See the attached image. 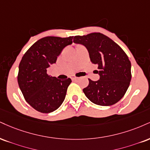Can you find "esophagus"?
Wrapping results in <instances>:
<instances>
[{
  "mask_svg": "<svg viewBox=\"0 0 150 150\" xmlns=\"http://www.w3.org/2000/svg\"><path fill=\"white\" fill-rule=\"evenodd\" d=\"M71 79H72V80H77V77H75V75H73V76L71 77Z\"/></svg>",
  "mask_w": 150,
  "mask_h": 150,
  "instance_id": "1",
  "label": "esophagus"
}]
</instances>
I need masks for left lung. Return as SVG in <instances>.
Segmentation results:
<instances>
[{"instance_id": "1", "label": "left lung", "mask_w": 150, "mask_h": 150, "mask_svg": "<svg viewBox=\"0 0 150 150\" xmlns=\"http://www.w3.org/2000/svg\"><path fill=\"white\" fill-rule=\"evenodd\" d=\"M73 42L84 45L91 63L98 66L100 79L92 81L83 92L89 100L102 106L119 101L129 88L131 80V64L124 50L112 40L100 33L77 35Z\"/></svg>"}]
</instances>
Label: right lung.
<instances>
[{"mask_svg": "<svg viewBox=\"0 0 150 150\" xmlns=\"http://www.w3.org/2000/svg\"><path fill=\"white\" fill-rule=\"evenodd\" d=\"M73 36L41 38L28 49L19 66L17 80L26 102L37 111L52 112L64 102L71 79L59 80L47 73Z\"/></svg>", "mask_w": 150, "mask_h": 150, "instance_id": "add662e5", "label": "right lung"}]
</instances>
